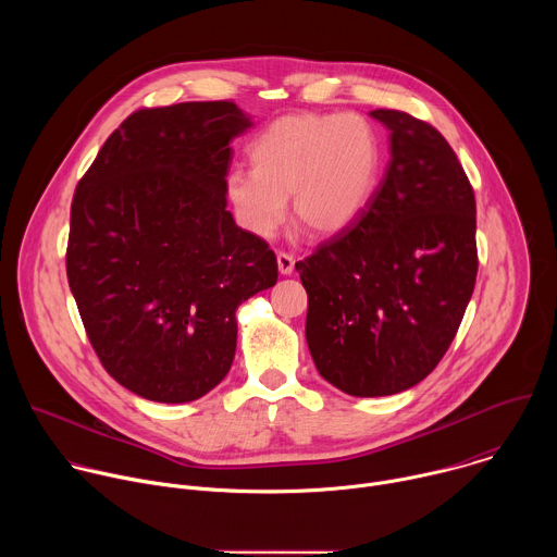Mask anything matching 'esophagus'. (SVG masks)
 Returning a JSON list of instances; mask_svg holds the SVG:
<instances>
[{
  "label": "esophagus",
  "mask_w": 557,
  "mask_h": 557,
  "mask_svg": "<svg viewBox=\"0 0 557 557\" xmlns=\"http://www.w3.org/2000/svg\"><path fill=\"white\" fill-rule=\"evenodd\" d=\"M277 269H280L282 275H290V273L295 271V258H293L290 253L280 251V253H277Z\"/></svg>",
  "instance_id": "esophagus-1"
}]
</instances>
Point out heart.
I'll return each mask as SVG.
<instances>
[{
	"label": "heart",
	"instance_id": "1",
	"mask_svg": "<svg viewBox=\"0 0 557 557\" xmlns=\"http://www.w3.org/2000/svg\"><path fill=\"white\" fill-rule=\"evenodd\" d=\"M253 172L226 176V198L245 228L271 237L286 215L308 235H335L366 209L379 176L381 147L357 114H286L251 145Z\"/></svg>",
	"mask_w": 557,
	"mask_h": 557
}]
</instances>
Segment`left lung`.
I'll list each match as a JSON object with an SVG mask.
<instances>
[{
	"label": "left lung",
	"mask_w": 557,
	"mask_h": 557,
	"mask_svg": "<svg viewBox=\"0 0 557 557\" xmlns=\"http://www.w3.org/2000/svg\"><path fill=\"white\" fill-rule=\"evenodd\" d=\"M389 163L359 218L297 262L306 342L320 374L352 396H387L443 359L471 299L475 198L443 134L399 110Z\"/></svg>",
	"instance_id": "obj_1"
}]
</instances>
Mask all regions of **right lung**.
<instances>
[{
	"label": "right lung",
	"mask_w": 557,
	"mask_h": 557,
	"mask_svg": "<svg viewBox=\"0 0 557 557\" xmlns=\"http://www.w3.org/2000/svg\"><path fill=\"white\" fill-rule=\"evenodd\" d=\"M249 127L233 101L136 110L74 189L70 290L108 374L143 399L215 387L235 308L277 282L275 253L226 211L228 143Z\"/></svg>",
	"instance_id": "right-lung-1"
}]
</instances>
